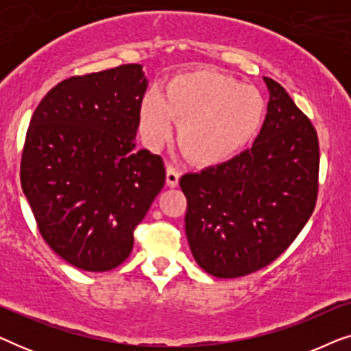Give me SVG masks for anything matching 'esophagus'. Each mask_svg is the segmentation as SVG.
<instances>
[{
    "label": "esophagus",
    "mask_w": 351,
    "mask_h": 351,
    "mask_svg": "<svg viewBox=\"0 0 351 351\" xmlns=\"http://www.w3.org/2000/svg\"><path fill=\"white\" fill-rule=\"evenodd\" d=\"M179 179H180L179 171H177L176 167L167 166V169H166V184L169 185V186H177V185H179Z\"/></svg>",
    "instance_id": "obj_1"
}]
</instances>
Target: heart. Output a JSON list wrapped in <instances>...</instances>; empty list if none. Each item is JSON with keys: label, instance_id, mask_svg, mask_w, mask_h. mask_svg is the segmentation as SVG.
Instances as JSON below:
<instances>
[{"label": "heart", "instance_id": "obj_1", "mask_svg": "<svg viewBox=\"0 0 351 351\" xmlns=\"http://www.w3.org/2000/svg\"><path fill=\"white\" fill-rule=\"evenodd\" d=\"M265 100L249 84L213 70L176 75L162 95L150 90L141 105V132L148 147L169 141L179 126V145L190 161L215 166L241 153L261 131Z\"/></svg>", "mask_w": 351, "mask_h": 351}]
</instances>
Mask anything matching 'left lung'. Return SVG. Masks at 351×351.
Wrapping results in <instances>:
<instances>
[{"instance_id": "8db88e82", "label": "left lung", "mask_w": 351, "mask_h": 351, "mask_svg": "<svg viewBox=\"0 0 351 351\" xmlns=\"http://www.w3.org/2000/svg\"><path fill=\"white\" fill-rule=\"evenodd\" d=\"M270 102L252 147L185 174V233L198 265L215 278L246 276L281 256L318 198L319 143L286 89L263 76Z\"/></svg>"}]
</instances>
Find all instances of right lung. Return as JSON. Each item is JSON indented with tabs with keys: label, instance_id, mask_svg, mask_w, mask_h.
<instances>
[{
	"label": "right lung",
	"instance_id": "add662e5",
	"mask_svg": "<svg viewBox=\"0 0 351 351\" xmlns=\"http://www.w3.org/2000/svg\"><path fill=\"white\" fill-rule=\"evenodd\" d=\"M147 84L138 64L71 76L30 119L22 190L47 246L80 270L121 265L165 186L162 158L134 141Z\"/></svg>",
	"mask_w": 351,
	"mask_h": 351
}]
</instances>
